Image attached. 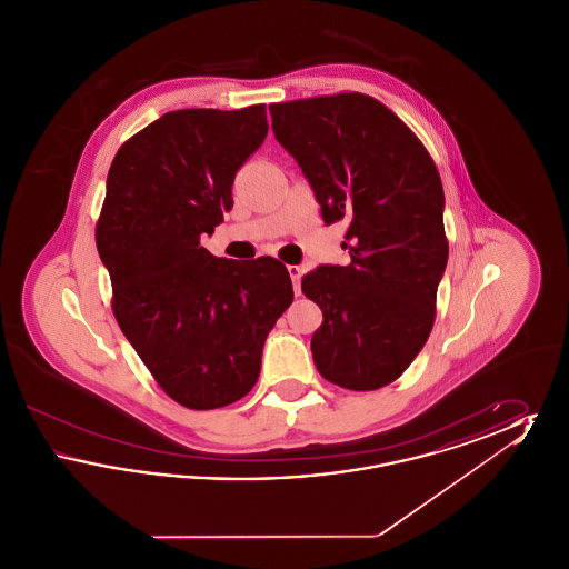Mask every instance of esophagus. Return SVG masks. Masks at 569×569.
Masks as SVG:
<instances>
[{"label":"esophagus","instance_id":"obj_1","mask_svg":"<svg viewBox=\"0 0 569 569\" xmlns=\"http://www.w3.org/2000/svg\"><path fill=\"white\" fill-rule=\"evenodd\" d=\"M288 272H290V277H292V283H295V295H300V272H302V269L300 267H297V264H290L288 267Z\"/></svg>","mask_w":569,"mask_h":569}]
</instances>
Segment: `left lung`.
Returning a JSON list of instances; mask_svg holds the SVG:
<instances>
[{"label":"left lung","instance_id":"1","mask_svg":"<svg viewBox=\"0 0 569 569\" xmlns=\"http://www.w3.org/2000/svg\"><path fill=\"white\" fill-rule=\"evenodd\" d=\"M277 142L297 160L326 226L348 221L346 267L300 281L322 309L311 353L322 378L376 390L425 348L448 264L443 188L422 142L381 102L339 93L271 104Z\"/></svg>","mask_w":569,"mask_h":569}]
</instances>
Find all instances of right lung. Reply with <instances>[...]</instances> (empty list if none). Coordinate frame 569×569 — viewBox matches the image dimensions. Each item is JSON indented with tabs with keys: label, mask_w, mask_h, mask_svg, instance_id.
<instances>
[{
	"label": "right lung",
	"mask_w": 569,
	"mask_h": 569,
	"mask_svg": "<svg viewBox=\"0 0 569 569\" xmlns=\"http://www.w3.org/2000/svg\"><path fill=\"white\" fill-rule=\"evenodd\" d=\"M269 134L264 104L166 112L114 156L96 243L126 339L190 409L253 388L295 290L274 258L237 262L200 247L232 209V183Z\"/></svg>",
	"instance_id": "obj_1"
}]
</instances>
